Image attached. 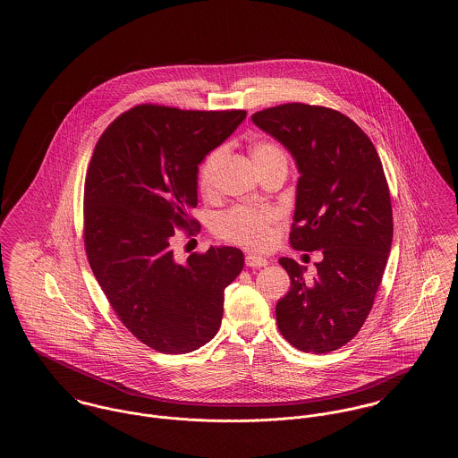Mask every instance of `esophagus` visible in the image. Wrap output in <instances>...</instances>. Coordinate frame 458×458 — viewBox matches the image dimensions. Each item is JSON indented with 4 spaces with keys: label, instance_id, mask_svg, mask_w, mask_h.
Segmentation results:
<instances>
[{
    "label": "esophagus",
    "instance_id": "obj_1",
    "mask_svg": "<svg viewBox=\"0 0 458 458\" xmlns=\"http://www.w3.org/2000/svg\"><path fill=\"white\" fill-rule=\"evenodd\" d=\"M245 264H247L249 267H262V266H266V264H267V261H266L262 256L247 254V256H245Z\"/></svg>",
    "mask_w": 458,
    "mask_h": 458
}]
</instances>
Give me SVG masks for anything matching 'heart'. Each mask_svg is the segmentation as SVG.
Returning a JSON list of instances; mask_svg holds the SVG:
<instances>
[{"instance_id": "1", "label": "heart", "mask_w": 458, "mask_h": 458, "mask_svg": "<svg viewBox=\"0 0 458 458\" xmlns=\"http://www.w3.org/2000/svg\"><path fill=\"white\" fill-rule=\"evenodd\" d=\"M252 156L262 170L273 163H286L282 148L269 140H258L252 144ZM225 157V148H216L206 154L197 166V187L204 196H213L218 185V174ZM278 213L273 208L233 206L215 219L213 232L218 239L235 243L245 249H264L273 237V225Z\"/></svg>"}]
</instances>
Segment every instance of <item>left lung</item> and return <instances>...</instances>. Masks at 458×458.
I'll return each mask as SVG.
<instances>
[{
  "instance_id": "obj_1",
  "label": "left lung",
  "mask_w": 458,
  "mask_h": 458,
  "mask_svg": "<svg viewBox=\"0 0 458 458\" xmlns=\"http://www.w3.org/2000/svg\"><path fill=\"white\" fill-rule=\"evenodd\" d=\"M252 122L293 154L301 178L290 243L321 250L318 275L282 258L290 292L276 304V323L295 349L327 353L344 347L369 316L392 249L388 182L374 144L336 109L286 103Z\"/></svg>"
}]
</instances>
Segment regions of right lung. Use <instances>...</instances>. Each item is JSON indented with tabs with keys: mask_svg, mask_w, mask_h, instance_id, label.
<instances>
[{
	"mask_svg": "<svg viewBox=\"0 0 458 458\" xmlns=\"http://www.w3.org/2000/svg\"><path fill=\"white\" fill-rule=\"evenodd\" d=\"M247 111L139 105L99 137L84 183V245L111 309L131 335L161 353H189L215 338L223 292L243 267L235 247H209L185 262L176 230H200L197 166Z\"/></svg>",
	"mask_w": 458,
	"mask_h": 458,
	"instance_id": "obj_1",
	"label": "right lung"
}]
</instances>
